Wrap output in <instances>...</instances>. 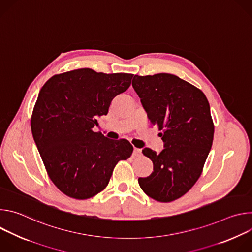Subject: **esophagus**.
<instances>
[{"instance_id":"esophagus-1","label":"esophagus","mask_w":252,"mask_h":252,"mask_svg":"<svg viewBox=\"0 0 252 252\" xmlns=\"http://www.w3.org/2000/svg\"><path fill=\"white\" fill-rule=\"evenodd\" d=\"M140 155H141V150L134 148V149H133V156L138 157V156H140Z\"/></svg>"}]
</instances>
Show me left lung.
I'll return each instance as SVG.
<instances>
[{
    "mask_svg": "<svg viewBox=\"0 0 252 252\" xmlns=\"http://www.w3.org/2000/svg\"><path fill=\"white\" fill-rule=\"evenodd\" d=\"M132 87L164 143L159 154L142 150L154 171L138 184L155 200L170 202L186 194L201 174L214 133L210 106L199 89L174 75H135Z\"/></svg>",
    "mask_w": 252,
    "mask_h": 252,
    "instance_id": "8db88e82",
    "label": "left lung"
}]
</instances>
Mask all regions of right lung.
<instances>
[{
    "instance_id": "right-lung-1",
    "label": "right lung",
    "mask_w": 252,
    "mask_h": 252,
    "mask_svg": "<svg viewBox=\"0 0 252 252\" xmlns=\"http://www.w3.org/2000/svg\"><path fill=\"white\" fill-rule=\"evenodd\" d=\"M133 75L79 68L52 77L35 101L31 128L54 185L76 199L94 196L109 185L116 164L133 151L126 139H110L93 127Z\"/></svg>"
}]
</instances>
